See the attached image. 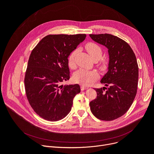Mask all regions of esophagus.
I'll list each match as a JSON object with an SVG mask.
<instances>
[{"label": "esophagus", "instance_id": "34e87169", "mask_svg": "<svg viewBox=\"0 0 154 154\" xmlns=\"http://www.w3.org/2000/svg\"><path fill=\"white\" fill-rule=\"evenodd\" d=\"M87 87H84V86H83V85H81L80 86V89H81V91H85V90H86V89H87Z\"/></svg>", "mask_w": 154, "mask_h": 154}]
</instances>
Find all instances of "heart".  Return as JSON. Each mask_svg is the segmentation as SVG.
I'll return each instance as SVG.
<instances>
[{
    "label": "heart",
    "mask_w": 154,
    "mask_h": 154,
    "mask_svg": "<svg viewBox=\"0 0 154 154\" xmlns=\"http://www.w3.org/2000/svg\"><path fill=\"white\" fill-rule=\"evenodd\" d=\"M85 48L91 57L94 60H98L102 55V48L95 43L89 42L86 44ZM78 52V50L75 49L72 51L68 57V64L70 67H74L75 65V59ZM108 64V60L106 58H102L100 60L99 66L102 69H106ZM99 77L98 73L94 70H87L84 69H80L76 71L74 75L73 80L74 82L82 85H90L95 80Z\"/></svg>",
    "instance_id": "heart-1"
}]
</instances>
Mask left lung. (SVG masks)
<instances>
[{
	"label": "left lung",
	"instance_id": "left-lung-1",
	"mask_svg": "<svg viewBox=\"0 0 154 154\" xmlns=\"http://www.w3.org/2000/svg\"><path fill=\"white\" fill-rule=\"evenodd\" d=\"M95 42L108 48V72L100 82L103 87L95 88L97 97L89 105L97 119L110 121L122 116L132 106L137 91L139 67L135 55L124 40L109 34H90Z\"/></svg>",
	"mask_w": 154,
	"mask_h": 154
}]
</instances>
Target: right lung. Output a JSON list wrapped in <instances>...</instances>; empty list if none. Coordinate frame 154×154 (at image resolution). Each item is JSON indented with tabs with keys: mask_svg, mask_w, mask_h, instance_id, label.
<instances>
[{
	"mask_svg": "<svg viewBox=\"0 0 154 154\" xmlns=\"http://www.w3.org/2000/svg\"><path fill=\"white\" fill-rule=\"evenodd\" d=\"M85 34L48 35L32 50L24 84L27 98L40 117L55 122L66 117L79 85H61L70 79L68 57Z\"/></svg>",
	"mask_w": 154,
	"mask_h": 154,
	"instance_id": "obj_1",
	"label": "right lung"
}]
</instances>
